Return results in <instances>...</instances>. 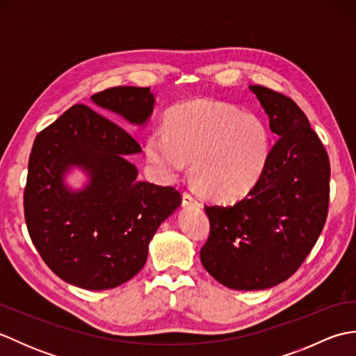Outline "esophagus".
<instances>
[{
	"label": "esophagus",
	"instance_id": "34e87169",
	"mask_svg": "<svg viewBox=\"0 0 356 356\" xmlns=\"http://www.w3.org/2000/svg\"><path fill=\"white\" fill-rule=\"evenodd\" d=\"M182 203H184V207H190V205H197L199 200H197V197H195V195L191 194L190 191H184Z\"/></svg>",
	"mask_w": 356,
	"mask_h": 356
}]
</instances>
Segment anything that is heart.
<instances>
[{
  "instance_id": "obj_1",
  "label": "heart",
  "mask_w": 356,
  "mask_h": 356,
  "mask_svg": "<svg viewBox=\"0 0 356 356\" xmlns=\"http://www.w3.org/2000/svg\"><path fill=\"white\" fill-rule=\"evenodd\" d=\"M166 131L147 139V157L159 174L174 177L193 159V176L207 194L238 199L259 184L270 157V133L255 113L211 101L174 107Z\"/></svg>"
}]
</instances>
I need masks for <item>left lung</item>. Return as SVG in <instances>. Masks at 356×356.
<instances>
[{
    "mask_svg": "<svg viewBox=\"0 0 356 356\" xmlns=\"http://www.w3.org/2000/svg\"><path fill=\"white\" fill-rule=\"evenodd\" d=\"M249 88L278 140L243 199L205 207L209 236L200 249L209 274L237 291L268 289L297 272L324 228L330 195L327 151L303 110L270 88Z\"/></svg>",
    "mask_w": 356,
    "mask_h": 356,
    "instance_id": "left-lung-1",
    "label": "left lung"
}]
</instances>
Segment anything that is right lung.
Instances as JSON below:
<instances>
[{
	"label": "right lung",
	"instance_id": "right-lung-1",
	"mask_svg": "<svg viewBox=\"0 0 356 356\" xmlns=\"http://www.w3.org/2000/svg\"><path fill=\"white\" fill-rule=\"evenodd\" d=\"M101 108L145 124L149 87H113L92 96ZM140 145L122 125L76 104L35 138L24 188L29 236L45 264L82 289H111L143 268L157 228L182 203L174 186L138 180L127 161ZM73 164L89 171L78 193L62 177Z\"/></svg>",
	"mask_w": 356,
	"mask_h": 356
}]
</instances>
